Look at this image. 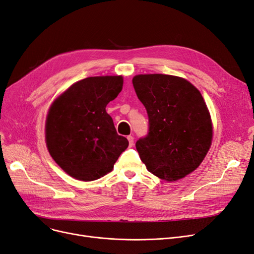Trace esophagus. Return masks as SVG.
Instances as JSON below:
<instances>
[{
	"mask_svg": "<svg viewBox=\"0 0 254 254\" xmlns=\"http://www.w3.org/2000/svg\"><path fill=\"white\" fill-rule=\"evenodd\" d=\"M128 140H129V146L132 147L133 146V143H134V137L132 135H129L128 137Z\"/></svg>",
	"mask_w": 254,
	"mask_h": 254,
	"instance_id": "obj_1",
	"label": "esophagus"
}]
</instances>
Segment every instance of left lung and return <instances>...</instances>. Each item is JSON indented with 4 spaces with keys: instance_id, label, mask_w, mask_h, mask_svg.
I'll return each instance as SVG.
<instances>
[{
    "instance_id": "left-lung-1",
    "label": "left lung",
    "mask_w": 254,
    "mask_h": 254,
    "mask_svg": "<svg viewBox=\"0 0 254 254\" xmlns=\"http://www.w3.org/2000/svg\"><path fill=\"white\" fill-rule=\"evenodd\" d=\"M132 83L149 117V133L135 144L141 161L162 180L185 178L211 146L214 128L203 97L190 81L173 75L140 74Z\"/></svg>"
}]
</instances>
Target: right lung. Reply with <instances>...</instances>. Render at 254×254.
<instances>
[{
    "label": "right lung",
    "mask_w": 254,
    "mask_h": 254,
    "mask_svg": "<svg viewBox=\"0 0 254 254\" xmlns=\"http://www.w3.org/2000/svg\"><path fill=\"white\" fill-rule=\"evenodd\" d=\"M123 76L88 77L73 83L51 104L46 119L50 155L67 175L93 181L114 170L129 143L117 133L106 106L123 88Z\"/></svg>",
    "instance_id": "add662e5"
}]
</instances>
